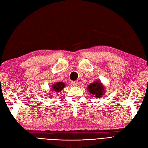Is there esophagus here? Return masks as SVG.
I'll return each mask as SVG.
<instances>
[{
    "instance_id": "obj_1",
    "label": "esophagus",
    "mask_w": 148,
    "mask_h": 148,
    "mask_svg": "<svg viewBox=\"0 0 148 148\" xmlns=\"http://www.w3.org/2000/svg\"><path fill=\"white\" fill-rule=\"evenodd\" d=\"M71 85L73 86H77L78 85V82L77 81H73L71 83Z\"/></svg>"
}]
</instances>
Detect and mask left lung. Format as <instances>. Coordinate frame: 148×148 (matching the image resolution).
Returning <instances> with one entry per match:
<instances>
[{
  "mask_svg": "<svg viewBox=\"0 0 148 148\" xmlns=\"http://www.w3.org/2000/svg\"><path fill=\"white\" fill-rule=\"evenodd\" d=\"M87 89L91 95H93L95 97H97V98L102 97L105 93V87L99 81H95L91 83Z\"/></svg>",
  "mask_w": 148,
  "mask_h": 148,
  "instance_id": "left-lung-1",
  "label": "left lung"
}]
</instances>
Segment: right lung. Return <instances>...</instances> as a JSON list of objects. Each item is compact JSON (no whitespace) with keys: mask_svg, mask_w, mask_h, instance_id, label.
Returning a JSON list of instances; mask_svg holds the SVG:
<instances>
[{"mask_svg":"<svg viewBox=\"0 0 148 148\" xmlns=\"http://www.w3.org/2000/svg\"><path fill=\"white\" fill-rule=\"evenodd\" d=\"M65 86V84L63 82H58L54 83L53 85L51 86V93H58V92H60V91L64 88V87ZM51 96L52 95H50ZM50 96V97H51ZM50 97V96H49Z\"/></svg>","mask_w":148,"mask_h":148,"instance_id":"add662e5","label":"right lung"}]
</instances>
